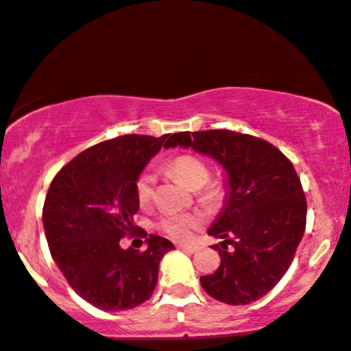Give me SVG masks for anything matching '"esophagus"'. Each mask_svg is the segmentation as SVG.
<instances>
[{
	"mask_svg": "<svg viewBox=\"0 0 351 351\" xmlns=\"http://www.w3.org/2000/svg\"><path fill=\"white\" fill-rule=\"evenodd\" d=\"M178 248L183 250V252H186V253H195L196 250H198L195 245H182V243L178 245Z\"/></svg>",
	"mask_w": 351,
	"mask_h": 351,
	"instance_id": "obj_1",
	"label": "esophagus"
}]
</instances>
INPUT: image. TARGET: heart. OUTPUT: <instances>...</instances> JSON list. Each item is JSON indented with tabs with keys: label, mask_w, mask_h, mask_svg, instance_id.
I'll list each match as a JSON object with an SVG mask.
<instances>
[{
	"label": "heart",
	"mask_w": 351,
	"mask_h": 351,
	"mask_svg": "<svg viewBox=\"0 0 351 351\" xmlns=\"http://www.w3.org/2000/svg\"><path fill=\"white\" fill-rule=\"evenodd\" d=\"M167 169L175 176L176 180H180L184 186L190 188V190H199L208 182L210 178V171L205 161L199 160L193 155H182L173 158L171 161L167 165ZM136 195L140 198L141 203H146L153 195V176L149 173H143L140 175L136 182ZM217 195V190L213 186L208 188L203 193V198L211 199ZM203 223V215L202 213H176V215H167L158 221V230L168 234L173 240H188L191 237V233L198 228Z\"/></svg>",
	"instance_id": "obj_1"
}]
</instances>
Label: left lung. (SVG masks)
Masks as SVG:
<instances>
[{
  "label": "left lung",
  "mask_w": 351,
  "mask_h": 351,
  "mask_svg": "<svg viewBox=\"0 0 351 351\" xmlns=\"http://www.w3.org/2000/svg\"><path fill=\"white\" fill-rule=\"evenodd\" d=\"M193 148L226 173L225 205L208 234L221 263L199 278L203 290L228 305H248L283 278L305 233L306 199L293 165L268 141L230 130L182 132L165 148ZM232 248L228 250V245Z\"/></svg>",
  "instance_id": "1"
}]
</instances>
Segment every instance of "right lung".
<instances>
[{
    "label": "right lung",
    "instance_id": "right-lung-1",
    "mask_svg": "<svg viewBox=\"0 0 351 351\" xmlns=\"http://www.w3.org/2000/svg\"><path fill=\"white\" fill-rule=\"evenodd\" d=\"M167 138L125 134L103 141L73 158L49 184L43 206L49 252L69 287L99 310L146 302L161 258L175 250L158 234L146 238L145 252L119 246L134 228L138 178Z\"/></svg>",
    "mask_w": 351,
    "mask_h": 351
}]
</instances>
